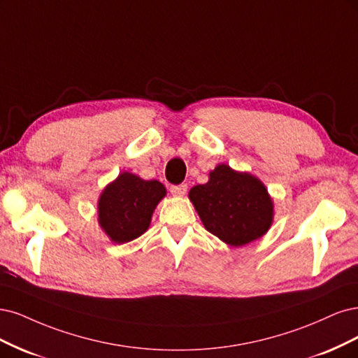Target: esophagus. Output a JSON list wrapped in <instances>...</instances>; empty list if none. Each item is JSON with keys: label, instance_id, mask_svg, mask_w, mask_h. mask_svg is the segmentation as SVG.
Wrapping results in <instances>:
<instances>
[{"label": "esophagus", "instance_id": "1", "mask_svg": "<svg viewBox=\"0 0 358 358\" xmlns=\"http://www.w3.org/2000/svg\"><path fill=\"white\" fill-rule=\"evenodd\" d=\"M171 193H172V196H177V198H182V196L187 193V186H186V184H180V186H172Z\"/></svg>", "mask_w": 358, "mask_h": 358}]
</instances>
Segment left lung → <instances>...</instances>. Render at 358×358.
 I'll return each instance as SVG.
<instances>
[{"label":"left lung","instance_id":"obj_1","mask_svg":"<svg viewBox=\"0 0 358 358\" xmlns=\"http://www.w3.org/2000/svg\"><path fill=\"white\" fill-rule=\"evenodd\" d=\"M208 176V182L189 192L205 229L230 247H244L266 235L275 211L263 181L226 164H218Z\"/></svg>","mask_w":358,"mask_h":358}]
</instances>
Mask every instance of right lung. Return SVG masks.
Wrapping results in <instances>:
<instances>
[{"mask_svg": "<svg viewBox=\"0 0 358 358\" xmlns=\"http://www.w3.org/2000/svg\"><path fill=\"white\" fill-rule=\"evenodd\" d=\"M165 196L166 189L160 181L120 172L99 194L98 224L113 244H126L150 227L156 206Z\"/></svg>", "mask_w": 358, "mask_h": 358, "instance_id": "obj_1", "label": "right lung"}]
</instances>
